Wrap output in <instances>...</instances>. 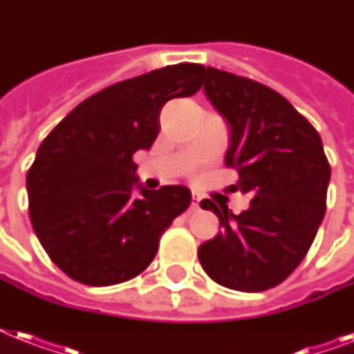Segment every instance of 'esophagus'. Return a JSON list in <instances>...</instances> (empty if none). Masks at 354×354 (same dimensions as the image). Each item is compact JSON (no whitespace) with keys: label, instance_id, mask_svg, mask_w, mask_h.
Here are the masks:
<instances>
[{"label":"esophagus","instance_id":"esophagus-1","mask_svg":"<svg viewBox=\"0 0 354 354\" xmlns=\"http://www.w3.org/2000/svg\"><path fill=\"white\" fill-rule=\"evenodd\" d=\"M198 205H200V194L196 193V191H193V204H191V207H193V209H198Z\"/></svg>","mask_w":354,"mask_h":354}]
</instances>
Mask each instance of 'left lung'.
I'll return each mask as SVG.
<instances>
[{
	"label": "left lung",
	"instance_id": "left-lung-1",
	"mask_svg": "<svg viewBox=\"0 0 354 354\" xmlns=\"http://www.w3.org/2000/svg\"><path fill=\"white\" fill-rule=\"evenodd\" d=\"M204 91L230 124L224 161L239 172L235 191L252 202L241 215L211 200L200 202L222 227L200 244V264L226 288L268 290L297 268L318 233L329 161L316 128L268 86L207 68Z\"/></svg>",
	"mask_w": 354,
	"mask_h": 354
}]
</instances>
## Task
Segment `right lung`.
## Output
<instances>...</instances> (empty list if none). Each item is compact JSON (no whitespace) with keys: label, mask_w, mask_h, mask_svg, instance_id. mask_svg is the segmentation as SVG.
Instances as JSON below:
<instances>
[{"label":"right lung","mask_w":354,"mask_h":354,"mask_svg":"<svg viewBox=\"0 0 354 354\" xmlns=\"http://www.w3.org/2000/svg\"><path fill=\"white\" fill-rule=\"evenodd\" d=\"M204 71L183 62L108 86L41 141L27 172L30 222L71 279L110 286L139 275L163 232L189 207L183 185L145 189L132 158L158 138L163 104L194 95Z\"/></svg>","instance_id":"obj_1"}]
</instances>
